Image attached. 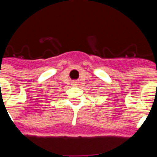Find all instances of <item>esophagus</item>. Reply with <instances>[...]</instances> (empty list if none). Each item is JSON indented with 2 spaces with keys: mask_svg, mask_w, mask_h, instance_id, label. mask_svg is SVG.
<instances>
[{
  "mask_svg": "<svg viewBox=\"0 0 157 157\" xmlns=\"http://www.w3.org/2000/svg\"><path fill=\"white\" fill-rule=\"evenodd\" d=\"M72 84L73 86H77V85H78V81H72Z\"/></svg>",
  "mask_w": 157,
  "mask_h": 157,
  "instance_id": "esophagus-1",
  "label": "esophagus"
}]
</instances>
